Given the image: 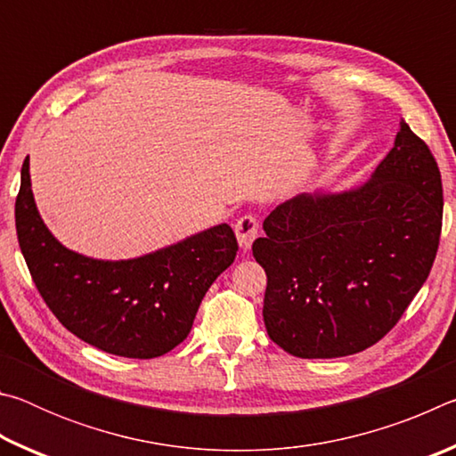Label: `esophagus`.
<instances>
[{
	"mask_svg": "<svg viewBox=\"0 0 456 456\" xmlns=\"http://www.w3.org/2000/svg\"><path fill=\"white\" fill-rule=\"evenodd\" d=\"M235 235H237L239 247H241L243 251H249L253 241H256L257 235H259L257 219L253 217V215H245V217L239 219L237 225H235Z\"/></svg>",
	"mask_w": 456,
	"mask_h": 456,
	"instance_id": "esophagus-1",
	"label": "esophagus"
}]
</instances>
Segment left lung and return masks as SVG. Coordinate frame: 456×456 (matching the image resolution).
I'll use <instances>...</instances> for the list:
<instances>
[{
  "label": "left lung",
  "mask_w": 456,
  "mask_h": 456,
  "mask_svg": "<svg viewBox=\"0 0 456 456\" xmlns=\"http://www.w3.org/2000/svg\"><path fill=\"white\" fill-rule=\"evenodd\" d=\"M441 227V171L403 120L366 183L304 192L264 221L253 257L267 273L269 338L297 358L370 348L427 281Z\"/></svg>",
  "instance_id": "1"
}]
</instances>
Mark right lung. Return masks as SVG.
Wrapping results in <instances>:
<instances>
[{
  "label": "right lung",
  "instance_id": "1",
  "mask_svg": "<svg viewBox=\"0 0 456 456\" xmlns=\"http://www.w3.org/2000/svg\"><path fill=\"white\" fill-rule=\"evenodd\" d=\"M15 229L37 291L61 326L122 358L163 356L189 336L200 299L233 264L227 223L134 259H94L61 245L37 211L29 157L21 167Z\"/></svg>",
  "mask_w": 456,
  "mask_h": 456
}]
</instances>
